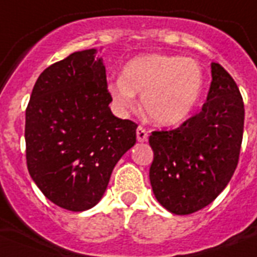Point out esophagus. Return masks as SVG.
I'll return each mask as SVG.
<instances>
[{
	"label": "esophagus",
	"instance_id": "obj_1",
	"mask_svg": "<svg viewBox=\"0 0 257 257\" xmlns=\"http://www.w3.org/2000/svg\"><path fill=\"white\" fill-rule=\"evenodd\" d=\"M136 136L139 143H145V141H148V132H147L143 126H139V128H137Z\"/></svg>",
	"mask_w": 257,
	"mask_h": 257
}]
</instances>
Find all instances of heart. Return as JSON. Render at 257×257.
Listing matches in <instances>:
<instances>
[{
	"label": "heart",
	"mask_w": 257,
	"mask_h": 257,
	"mask_svg": "<svg viewBox=\"0 0 257 257\" xmlns=\"http://www.w3.org/2000/svg\"><path fill=\"white\" fill-rule=\"evenodd\" d=\"M203 86V69L196 60L152 53L126 62L122 76L108 82V92L121 112L135 109L136 93H141L145 116L159 126H173L193 112Z\"/></svg>",
	"instance_id": "heart-1"
}]
</instances>
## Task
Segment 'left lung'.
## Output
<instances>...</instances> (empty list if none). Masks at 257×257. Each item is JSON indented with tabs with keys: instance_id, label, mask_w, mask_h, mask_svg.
I'll return each instance as SVG.
<instances>
[{
	"instance_id": "left-lung-1",
	"label": "left lung",
	"mask_w": 257,
	"mask_h": 257,
	"mask_svg": "<svg viewBox=\"0 0 257 257\" xmlns=\"http://www.w3.org/2000/svg\"><path fill=\"white\" fill-rule=\"evenodd\" d=\"M207 102L180 128L153 132L149 180L157 201L175 215L211 204L229 183L243 140L244 104L223 66L212 62Z\"/></svg>"
}]
</instances>
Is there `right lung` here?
I'll list each match as a JSON object with an SVG mask.
<instances>
[{
	"label": "right lung",
	"instance_id": "right-lung-1",
	"mask_svg": "<svg viewBox=\"0 0 257 257\" xmlns=\"http://www.w3.org/2000/svg\"><path fill=\"white\" fill-rule=\"evenodd\" d=\"M97 52H74L46 68L26 108L30 177L46 199L72 212L100 201L113 168L136 144L137 125L109 108L112 97Z\"/></svg>",
	"mask_w": 257,
	"mask_h": 257
}]
</instances>
